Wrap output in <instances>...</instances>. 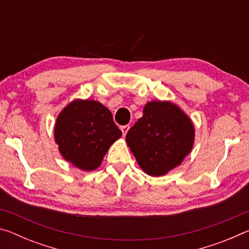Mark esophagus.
Masks as SVG:
<instances>
[{"label": "esophagus", "mask_w": 249, "mask_h": 249, "mask_svg": "<svg viewBox=\"0 0 249 249\" xmlns=\"http://www.w3.org/2000/svg\"><path fill=\"white\" fill-rule=\"evenodd\" d=\"M128 129H129V125H124V126H122V127H121V130H122V133H123V136H125V135L127 134Z\"/></svg>", "instance_id": "esophagus-1"}]
</instances>
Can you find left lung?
<instances>
[{
	"label": "left lung",
	"instance_id": "1",
	"mask_svg": "<svg viewBox=\"0 0 249 249\" xmlns=\"http://www.w3.org/2000/svg\"><path fill=\"white\" fill-rule=\"evenodd\" d=\"M195 141L191 120L171 102H148L126 135V142L147 175H166L182 162Z\"/></svg>",
	"mask_w": 249,
	"mask_h": 249
}]
</instances>
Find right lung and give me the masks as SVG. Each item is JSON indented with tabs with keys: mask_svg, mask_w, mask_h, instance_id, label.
I'll use <instances>...</instances> for the list:
<instances>
[{
	"mask_svg": "<svg viewBox=\"0 0 249 249\" xmlns=\"http://www.w3.org/2000/svg\"><path fill=\"white\" fill-rule=\"evenodd\" d=\"M121 136L112 113L93 100L71 102L54 126V141L62 157L84 171L96 169L109 146Z\"/></svg>",
	"mask_w": 249,
	"mask_h": 249,
	"instance_id": "add662e5",
	"label": "right lung"
}]
</instances>
